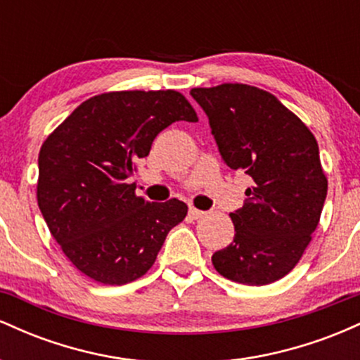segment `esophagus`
I'll return each instance as SVG.
<instances>
[{
    "instance_id": "34e87169",
    "label": "esophagus",
    "mask_w": 360,
    "mask_h": 360,
    "mask_svg": "<svg viewBox=\"0 0 360 360\" xmlns=\"http://www.w3.org/2000/svg\"><path fill=\"white\" fill-rule=\"evenodd\" d=\"M188 214H189V217L193 218V220H198V218H201V217H203L205 212H201V210H198V208H193V206H191V208H189Z\"/></svg>"
}]
</instances>
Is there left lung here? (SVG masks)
Here are the masks:
<instances>
[{"mask_svg":"<svg viewBox=\"0 0 360 360\" xmlns=\"http://www.w3.org/2000/svg\"><path fill=\"white\" fill-rule=\"evenodd\" d=\"M223 162L252 179L230 213L235 237L214 252L223 278L264 286L292 271L311 240L326 198L316 139L274 94L247 84L194 88Z\"/></svg>","mask_w":360,"mask_h":360,"instance_id":"left-lung-1","label":"left lung"}]
</instances>
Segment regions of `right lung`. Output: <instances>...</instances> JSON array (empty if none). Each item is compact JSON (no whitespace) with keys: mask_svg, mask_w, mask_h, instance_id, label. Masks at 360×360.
<instances>
[{"mask_svg":"<svg viewBox=\"0 0 360 360\" xmlns=\"http://www.w3.org/2000/svg\"><path fill=\"white\" fill-rule=\"evenodd\" d=\"M179 120L198 117L177 91H115L81 103L44 142L39 208L65 257L88 278L110 286L142 278L184 220L183 201L150 203L127 181L157 135Z\"/></svg>","mask_w":360,"mask_h":360,"instance_id":"1","label":"right lung"}]
</instances>
